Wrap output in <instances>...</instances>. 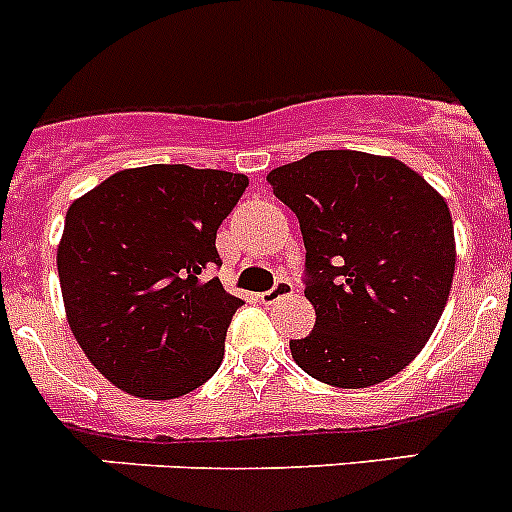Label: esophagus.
Returning a JSON list of instances; mask_svg holds the SVG:
<instances>
[{
	"label": "esophagus",
	"mask_w": 512,
	"mask_h": 512,
	"mask_svg": "<svg viewBox=\"0 0 512 512\" xmlns=\"http://www.w3.org/2000/svg\"><path fill=\"white\" fill-rule=\"evenodd\" d=\"M292 282H289V279H277V284H274V287L271 289H266V292H261V302H264V305H274V302L277 300H282V297H287V295H292Z\"/></svg>",
	"instance_id": "obj_1"
}]
</instances>
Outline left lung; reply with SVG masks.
I'll list each match as a JSON object with an SVG mask.
<instances>
[{
    "label": "left lung",
    "instance_id": "obj_1",
    "mask_svg": "<svg viewBox=\"0 0 512 512\" xmlns=\"http://www.w3.org/2000/svg\"><path fill=\"white\" fill-rule=\"evenodd\" d=\"M300 220L310 336L292 359L359 390L402 372L428 343L456 264L449 205L423 176L361 151H315L266 176Z\"/></svg>",
    "mask_w": 512,
    "mask_h": 512
}]
</instances>
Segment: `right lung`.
I'll list each match as a JSON object with an SVG mask.
<instances>
[{
	"label": "right lung",
	"instance_id": "right-lung-1",
	"mask_svg": "<svg viewBox=\"0 0 512 512\" xmlns=\"http://www.w3.org/2000/svg\"><path fill=\"white\" fill-rule=\"evenodd\" d=\"M248 176L184 164L125 169L66 212L58 246L66 318L115 387L174 400L205 384L225 354L241 297L220 279L215 248Z\"/></svg>",
	"mask_w": 512,
	"mask_h": 512
}]
</instances>
